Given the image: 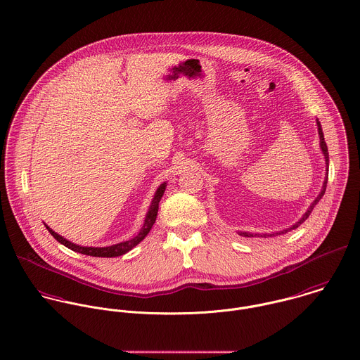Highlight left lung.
Masks as SVG:
<instances>
[{
    "label": "left lung",
    "instance_id": "left-lung-1",
    "mask_svg": "<svg viewBox=\"0 0 360 360\" xmlns=\"http://www.w3.org/2000/svg\"><path fill=\"white\" fill-rule=\"evenodd\" d=\"M319 124V135H320V146H321V150H323V153H324V158H326V163H327V172H328V162H330V159H328V148H327V143H326V141H324V135H323V129H321V125H320V122H317ZM328 174V173H327ZM327 180H328V176H326V180H324V184H323V190H321V193H320V195L314 200V202L311 204V207L309 208V211L303 215V218L297 222V224H295L292 228H289V229H286V231H283V232H279V233H274V235H252V233H240L241 236H247V238H254V236H257V238H271V236H276V235H281V233H286V232H289V231H292V229H296L297 226H300L309 217H310V214H311V211H313V208L316 207V204L323 198V195H324V193H326V188H327Z\"/></svg>",
    "mask_w": 360,
    "mask_h": 360
}]
</instances>
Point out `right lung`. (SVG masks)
Wrapping results in <instances>:
<instances>
[{
	"label": "right lung",
	"mask_w": 360,
	"mask_h": 360,
	"mask_svg": "<svg viewBox=\"0 0 360 360\" xmlns=\"http://www.w3.org/2000/svg\"><path fill=\"white\" fill-rule=\"evenodd\" d=\"M165 188H166V183H163V184L158 188V191H156V194H155V197H153V200H152V204H150V207H149V211H148V214H146L145 224H143L141 232H139L134 239L127 240V241H122V243L110 245V247H81V245H77V244H74V243H71V241L61 238L60 235H57L56 232H53L49 226H46V228H47V231L51 233V236H53L54 239L57 240L58 243L64 244L65 247L71 248L72 251H77V252H81V254H86V255H92V257H119V255L125 254L127 251H129L131 248H134L141 240H143V238L149 233L150 228L153 226V224H155V221H156L158 208H159V201H160V198H162V195H163V193H165Z\"/></svg>",
	"instance_id": "right-lung-1"
}]
</instances>
